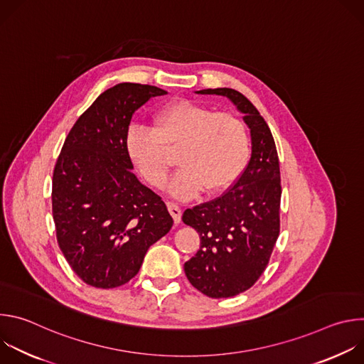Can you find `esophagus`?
<instances>
[{"label": "esophagus", "mask_w": 364, "mask_h": 364, "mask_svg": "<svg viewBox=\"0 0 364 364\" xmlns=\"http://www.w3.org/2000/svg\"><path fill=\"white\" fill-rule=\"evenodd\" d=\"M167 207H168L170 215H171L173 219H174V223L178 225L180 220H181V209H180V205L176 204V203H168Z\"/></svg>", "instance_id": "esophagus-1"}]
</instances>
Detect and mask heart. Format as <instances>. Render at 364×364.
Segmentation results:
<instances>
[{
    "label": "heart",
    "mask_w": 364,
    "mask_h": 364,
    "mask_svg": "<svg viewBox=\"0 0 364 364\" xmlns=\"http://www.w3.org/2000/svg\"><path fill=\"white\" fill-rule=\"evenodd\" d=\"M249 134L240 118L216 112L204 103L180 99L168 103L154 118V129L132 127L127 152L141 176L163 188L178 152L180 171L170 181V193L187 198L228 188L249 159Z\"/></svg>",
    "instance_id": "1"
}]
</instances>
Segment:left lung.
Masks as SVG:
<instances>
[{"label":"left lung","instance_id":"left-lung-1","mask_svg":"<svg viewBox=\"0 0 364 364\" xmlns=\"http://www.w3.org/2000/svg\"><path fill=\"white\" fill-rule=\"evenodd\" d=\"M198 93L229 97L252 135L250 160L239 178L220 197L183 213V222L201 240L196 256L184 264L187 279L207 296L229 298L264 274L279 236V160L268 124L247 97L229 87Z\"/></svg>","mask_w":364,"mask_h":364}]
</instances>
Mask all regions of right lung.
<instances>
[{"label": "right lung", "mask_w": 364, "mask_h": 364, "mask_svg": "<svg viewBox=\"0 0 364 364\" xmlns=\"http://www.w3.org/2000/svg\"><path fill=\"white\" fill-rule=\"evenodd\" d=\"M167 92L119 83L96 97L65 139L53 171L51 210L60 250L95 288H117L139 271L151 245L173 228L166 203L132 173L127 135L134 112Z\"/></svg>", "instance_id": "add662e5"}]
</instances>
